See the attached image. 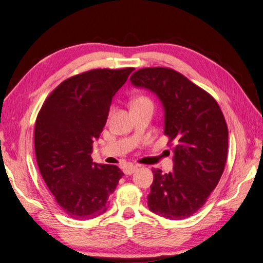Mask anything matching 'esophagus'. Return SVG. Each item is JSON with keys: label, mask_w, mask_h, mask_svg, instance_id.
<instances>
[{"label": "esophagus", "mask_w": 263, "mask_h": 263, "mask_svg": "<svg viewBox=\"0 0 263 263\" xmlns=\"http://www.w3.org/2000/svg\"><path fill=\"white\" fill-rule=\"evenodd\" d=\"M137 170H138V166L131 165V166L124 167V170H123V172H124L125 175H131V174H133V173H135Z\"/></svg>", "instance_id": "34e87169"}]
</instances>
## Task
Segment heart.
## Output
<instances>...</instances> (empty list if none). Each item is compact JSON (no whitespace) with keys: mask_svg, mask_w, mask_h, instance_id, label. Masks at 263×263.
I'll list each match as a JSON object with an SVG mask.
<instances>
[{"mask_svg":"<svg viewBox=\"0 0 263 263\" xmlns=\"http://www.w3.org/2000/svg\"><path fill=\"white\" fill-rule=\"evenodd\" d=\"M141 100H149V99H147V98H144V97H140V98H138V99H136L135 102L133 103H136V102H141Z\"/></svg>","mask_w":263,"mask_h":263,"instance_id":"heart-1","label":"heart"}]
</instances>
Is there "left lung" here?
<instances>
[{
  "label": "left lung",
  "instance_id": "obj_1",
  "mask_svg": "<svg viewBox=\"0 0 263 263\" xmlns=\"http://www.w3.org/2000/svg\"><path fill=\"white\" fill-rule=\"evenodd\" d=\"M130 80L158 97L164 108V135L174 143L173 171L163 174L153 170L148 206L167 219H184L205 203L224 172L225 117L208 92L172 69L144 68Z\"/></svg>",
  "mask_w": 263,
  "mask_h": 263
}]
</instances>
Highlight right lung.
<instances>
[{"label":"right lung","instance_id":"add662e5","mask_svg":"<svg viewBox=\"0 0 263 263\" xmlns=\"http://www.w3.org/2000/svg\"><path fill=\"white\" fill-rule=\"evenodd\" d=\"M133 70L97 69L71 77L54 89L38 113L39 172L61 209L74 219L104 214L124 175L115 165L93 163L90 154L107 121L111 99Z\"/></svg>","mask_w":263,"mask_h":263}]
</instances>
